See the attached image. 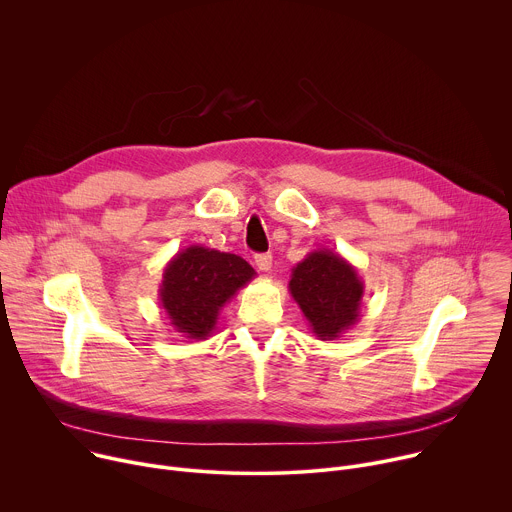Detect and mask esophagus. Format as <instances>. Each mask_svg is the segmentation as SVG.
Listing matches in <instances>:
<instances>
[{
    "label": "esophagus",
    "instance_id": "34e87169",
    "mask_svg": "<svg viewBox=\"0 0 512 512\" xmlns=\"http://www.w3.org/2000/svg\"><path fill=\"white\" fill-rule=\"evenodd\" d=\"M271 263H273L271 253H259V255H255V265H257L259 271H269V269H271Z\"/></svg>",
    "mask_w": 512,
    "mask_h": 512
}]
</instances>
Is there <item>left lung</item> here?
Segmentation results:
<instances>
[{
    "mask_svg": "<svg viewBox=\"0 0 512 512\" xmlns=\"http://www.w3.org/2000/svg\"><path fill=\"white\" fill-rule=\"evenodd\" d=\"M289 294L300 306L318 340H336L360 318L364 281L340 253L316 249L289 279Z\"/></svg>",
    "mask_w": 512,
    "mask_h": 512,
    "instance_id": "left-lung-1",
    "label": "left lung"
}]
</instances>
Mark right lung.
I'll list each match as a JSON object with an SVG mask.
<instances>
[{
    "instance_id": "1",
    "label": "right lung",
    "mask_w": 512,
    "mask_h": 512,
    "mask_svg": "<svg viewBox=\"0 0 512 512\" xmlns=\"http://www.w3.org/2000/svg\"><path fill=\"white\" fill-rule=\"evenodd\" d=\"M255 275V269L239 255L190 245L164 267L158 289L160 306L176 332L190 340H206L221 310Z\"/></svg>"
}]
</instances>
